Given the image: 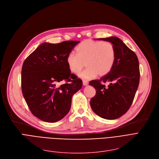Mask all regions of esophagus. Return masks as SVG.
Instances as JSON below:
<instances>
[{
  "label": "esophagus",
  "instance_id": "1",
  "mask_svg": "<svg viewBox=\"0 0 159 159\" xmlns=\"http://www.w3.org/2000/svg\"><path fill=\"white\" fill-rule=\"evenodd\" d=\"M83 85L84 86H86L88 85V81L87 80H83Z\"/></svg>",
  "mask_w": 159,
  "mask_h": 159
}]
</instances>
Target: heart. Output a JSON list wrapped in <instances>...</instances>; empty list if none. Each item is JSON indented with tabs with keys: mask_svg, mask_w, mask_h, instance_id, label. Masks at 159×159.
I'll list each match as a JSON object with an SVG mask.
<instances>
[{
	"mask_svg": "<svg viewBox=\"0 0 159 159\" xmlns=\"http://www.w3.org/2000/svg\"><path fill=\"white\" fill-rule=\"evenodd\" d=\"M77 54L70 52L66 57L70 70L77 74L87 65V69L79 74L83 79L104 76L109 73L115 64L116 51L114 45L108 41L90 39L82 41L76 48Z\"/></svg>",
	"mask_w": 159,
	"mask_h": 159,
	"instance_id": "1",
	"label": "heart"
}]
</instances>
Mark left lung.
Instances as JSON below:
<instances>
[{"label": "left lung", "instance_id": "obj_1", "mask_svg": "<svg viewBox=\"0 0 159 159\" xmlns=\"http://www.w3.org/2000/svg\"><path fill=\"white\" fill-rule=\"evenodd\" d=\"M97 39L114 45L116 59L109 74L89 82L96 92L90 104L98 116L114 120L124 115L133 103L140 81L139 59L135 53L116 37ZM105 82L110 83L108 87L103 84Z\"/></svg>", "mask_w": 159, "mask_h": 159}]
</instances>
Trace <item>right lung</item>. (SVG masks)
Listing matches in <instances>:
<instances>
[{
  "instance_id": "1",
  "label": "right lung",
  "mask_w": 159,
  "mask_h": 159,
  "mask_svg": "<svg viewBox=\"0 0 159 159\" xmlns=\"http://www.w3.org/2000/svg\"><path fill=\"white\" fill-rule=\"evenodd\" d=\"M79 43H43L22 65V94L32 114L44 122L63 118L70 111L73 94L82 87L81 80L71 74L66 63L68 54Z\"/></svg>"
}]
</instances>
